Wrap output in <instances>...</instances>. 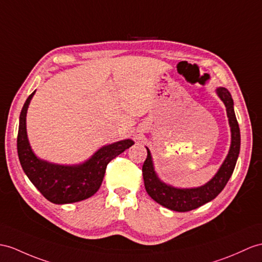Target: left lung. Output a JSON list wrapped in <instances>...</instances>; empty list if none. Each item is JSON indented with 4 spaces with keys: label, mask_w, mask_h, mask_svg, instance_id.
<instances>
[{
    "label": "left lung",
    "mask_w": 262,
    "mask_h": 262,
    "mask_svg": "<svg viewBox=\"0 0 262 262\" xmlns=\"http://www.w3.org/2000/svg\"><path fill=\"white\" fill-rule=\"evenodd\" d=\"M216 93L227 109L229 124L231 127V145L221 168L205 186L193 189H177L161 182L153 169L151 153L146 148L148 156L142 165V174L146 192L159 205L173 210V211H191V210L199 208L205 203L213 200L226 187L227 182L232 176L235 163H237L240 151V129L233 110V100L230 92L226 88H219Z\"/></svg>",
    "instance_id": "1"
}]
</instances>
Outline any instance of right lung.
<instances>
[{
    "instance_id": "1",
    "label": "right lung",
    "mask_w": 262,
    "mask_h": 262,
    "mask_svg": "<svg viewBox=\"0 0 262 262\" xmlns=\"http://www.w3.org/2000/svg\"><path fill=\"white\" fill-rule=\"evenodd\" d=\"M35 91L31 93L25 101L18 124L17 155L23 171L43 196L55 205L88 199L99 190L107 163L135 142L127 139L105 145L95 152L90 160L72 167L42 161L31 150L25 122L30 101Z\"/></svg>"
}]
</instances>
